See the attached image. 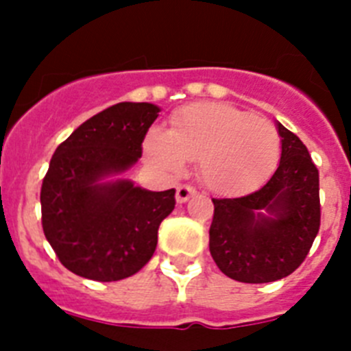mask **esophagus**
<instances>
[{
    "instance_id": "esophagus-1",
    "label": "esophagus",
    "mask_w": 351,
    "mask_h": 351,
    "mask_svg": "<svg viewBox=\"0 0 351 351\" xmlns=\"http://www.w3.org/2000/svg\"><path fill=\"white\" fill-rule=\"evenodd\" d=\"M195 193H197L195 188H191V186L188 184H181L178 186V191H176V200H178L179 204H184L186 200H190V197H193Z\"/></svg>"
}]
</instances>
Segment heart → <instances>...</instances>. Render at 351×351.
<instances>
[{"instance_id":"obj_1","label":"heart","mask_w":351,"mask_h":351,"mask_svg":"<svg viewBox=\"0 0 351 351\" xmlns=\"http://www.w3.org/2000/svg\"><path fill=\"white\" fill-rule=\"evenodd\" d=\"M154 165L179 173L198 160V176L216 193H241L276 169L281 137L271 121L228 104H193L179 110L170 130L153 128L144 142Z\"/></svg>"}]
</instances>
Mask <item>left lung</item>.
I'll use <instances>...</instances> for the list:
<instances>
[{
    "label": "left lung",
    "mask_w": 351,
    "mask_h": 351,
    "mask_svg": "<svg viewBox=\"0 0 351 351\" xmlns=\"http://www.w3.org/2000/svg\"><path fill=\"white\" fill-rule=\"evenodd\" d=\"M281 160L267 184L239 198H213L209 250L225 276L241 283L287 278L308 256L320 230V179L308 147L276 123Z\"/></svg>",
    "instance_id": "obj_1"
}]
</instances>
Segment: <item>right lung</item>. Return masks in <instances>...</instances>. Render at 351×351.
Here are the masks:
<instances>
[{
  "label": "right lung",
  "mask_w": 351,
  "mask_h": 351,
  "mask_svg": "<svg viewBox=\"0 0 351 351\" xmlns=\"http://www.w3.org/2000/svg\"><path fill=\"white\" fill-rule=\"evenodd\" d=\"M158 112L160 107L144 101L116 104L56 149L40 191L42 226L73 274L119 281L153 256L160 223L176 206V190L149 191L130 179L107 178L137 163Z\"/></svg>",
  "instance_id": "add662e5"
}]
</instances>
